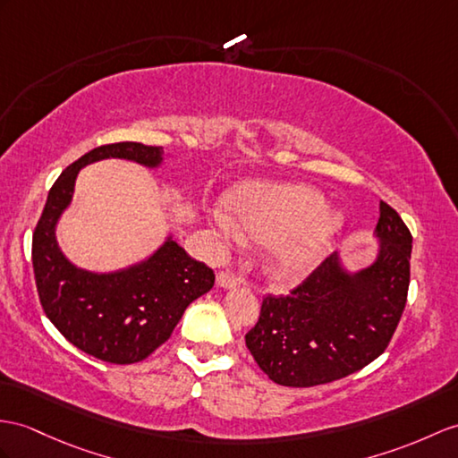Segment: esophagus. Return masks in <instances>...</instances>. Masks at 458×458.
I'll return each instance as SVG.
<instances>
[{"instance_id": "obj_1", "label": "esophagus", "mask_w": 458, "mask_h": 458, "mask_svg": "<svg viewBox=\"0 0 458 458\" xmlns=\"http://www.w3.org/2000/svg\"><path fill=\"white\" fill-rule=\"evenodd\" d=\"M216 284H217L221 289H233V287L241 285L242 280H241L239 276L231 274V272H219V274L216 276Z\"/></svg>"}]
</instances>
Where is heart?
<instances>
[{
    "mask_svg": "<svg viewBox=\"0 0 458 458\" xmlns=\"http://www.w3.org/2000/svg\"><path fill=\"white\" fill-rule=\"evenodd\" d=\"M225 208L211 211L223 239L264 244L262 266L277 284H297L325 260L344 229V216L303 184L250 182L233 191Z\"/></svg>",
    "mask_w": 458,
    "mask_h": 458,
    "instance_id": "b5f03b06",
    "label": "heart"
}]
</instances>
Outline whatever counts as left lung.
<instances>
[{
    "label": "left lung",
    "instance_id": "1",
    "mask_svg": "<svg viewBox=\"0 0 458 458\" xmlns=\"http://www.w3.org/2000/svg\"><path fill=\"white\" fill-rule=\"evenodd\" d=\"M375 259L358 270L334 252L287 297L262 301L244 336L260 369L284 386H315L363 369L385 352L410 285L411 235L378 204Z\"/></svg>",
    "mask_w": 458,
    "mask_h": 458
}]
</instances>
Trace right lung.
I'll return each instance as SVG.
<instances>
[{
    "mask_svg": "<svg viewBox=\"0 0 458 458\" xmlns=\"http://www.w3.org/2000/svg\"><path fill=\"white\" fill-rule=\"evenodd\" d=\"M103 159L159 169L163 148L136 141L103 145L65 169L48 192L32 235V267L44 313L75 348L108 363H138L169 340L186 307L214 287L216 276L186 254L173 235L148 259L114 272L75 266L60 249L55 229L70 208L77 174Z\"/></svg>",
    "mask_w": 458,
    "mask_h": 458,
    "instance_id": "right-lung-1",
    "label": "right lung"
}]
</instances>
